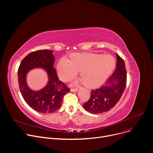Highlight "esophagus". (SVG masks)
<instances>
[{
	"instance_id": "obj_1",
	"label": "esophagus",
	"mask_w": 153,
	"mask_h": 153,
	"mask_svg": "<svg viewBox=\"0 0 153 153\" xmlns=\"http://www.w3.org/2000/svg\"><path fill=\"white\" fill-rule=\"evenodd\" d=\"M77 90H78V88H72L71 89V92H76V91H77Z\"/></svg>"
}]
</instances>
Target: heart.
Listing matches in <instances>:
<instances>
[{
  "label": "heart",
  "mask_w": 153,
  "mask_h": 153,
  "mask_svg": "<svg viewBox=\"0 0 153 153\" xmlns=\"http://www.w3.org/2000/svg\"><path fill=\"white\" fill-rule=\"evenodd\" d=\"M115 66L114 58L111 56L96 54H73L70 60H60L57 73L63 80L74 77L80 71L84 85L93 88L100 85L110 74Z\"/></svg>",
  "instance_id": "1"
}]
</instances>
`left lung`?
<instances>
[{"label":"left lung","instance_id":"left-lung-1","mask_svg":"<svg viewBox=\"0 0 153 153\" xmlns=\"http://www.w3.org/2000/svg\"><path fill=\"white\" fill-rule=\"evenodd\" d=\"M116 68L99 88L92 90L90 99L83 103L85 110L92 114L107 112L121 98L126 85V71L124 60L117 54Z\"/></svg>","mask_w":153,"mask_h":153}]
</instances>
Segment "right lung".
<instances>
[{"label": "right lung", "instance_id": "obj_1", "mask_svg": "<svg viewBox=\"0 0 153 153\" xmlns=\"http://www.w3.org/2000/svg\"><path fill=\"white\" fill-rule=\"evenodd\" d=\"M53 50H42L31 52L22 60L18 69L20 91L26 103L35 111L42 113H51L61 106L64 96L70 88L59 80L53 67L54 57ZM40 67L48 73L49 81L44 89L39 92L31 91L26 83V75L30 69Z\"/></svg>", "mask_w": 153, "mask_h": 153}]
</instances>
